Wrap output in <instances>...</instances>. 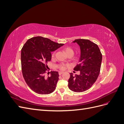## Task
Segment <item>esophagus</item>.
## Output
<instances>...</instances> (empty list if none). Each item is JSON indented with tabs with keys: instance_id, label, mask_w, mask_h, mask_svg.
Returning <instances> with one entry per match:
<instances>
[{
	"instance_id": "1",
	"label": "esophagus",
	"mask_w": 124,
	"mask_h": 124,
	"mask_svg": "<svg viewBox=\"0 0 124 124\" xmlns=\"http://www.w3.org/2000/svg\"><path fill=\"white\" fill-rule=\"evenodd\" d=\"M63 73V72H59V75H62Z\"/></svg>"
}]
</instances>
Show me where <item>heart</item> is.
I'll return each mask as SVG.
<instances>
[{"label":"heart","mask_w":124,"mask_h":124,"mask_svg":"<svg viewBox=\"0 0 124 124\" xmlns=\"http://www.w3.org/2000/svg\"><path fill=\"white\" fill-rule=\"evenodd\" d=\"M64 51L65 52L66 54L67 55V56H68V55H72V56L74 54L73 50L72 49V48H71L70 47H67L65 48ZM55 52H54V53H53V54H52V56L53 57V56H55ZM67 67V65H64V64H60L58 66L59 68L61 70H65Z\"/></svg>","instance_id":"heart-1"}]
</instances>
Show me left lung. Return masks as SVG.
<instances>
[{
  "label": "left lung",
  "instance_id": "obj_1",
  "mask_svg": "<svg viewBox=\"0 0 124 124\" xmlns=\"http://www.w3.org/2000/svg\"><path fill=\"white\" fill-rule=\"evenodd\" d=\"M74 43L80 46L79 63L74 70L80 71L79 75L70 73L68 87L71 91L80 93L91 88L98 78L100 71L102 54L98 46L87 39H76Z\"/></svg>",
  "mask_w": 124,
  "mask_h": 124
}]
</instances>
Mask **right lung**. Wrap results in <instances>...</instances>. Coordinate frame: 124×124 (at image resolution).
<instances>
[{"mask_svg":"<svg viewBox=\"0 0 124 124\" xmlns=\"http://www.w3.org/2000/svg\"><path fill=\"white\" fill-rule=\"evenodd\" d=\"M63 45L38 36L28 39L23 46L21 50L22 74L26 83L33 92L46 95L55 91L59 79L58 72L51 71V76L47 78L45 77L44 73L48 68L47 63L51 59V52Z\"/></svg>","mask_w":124,"mask_h":124,"instance_id":"obj_1","label":"right lung"}]
</instances>
